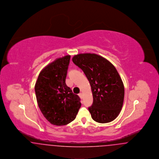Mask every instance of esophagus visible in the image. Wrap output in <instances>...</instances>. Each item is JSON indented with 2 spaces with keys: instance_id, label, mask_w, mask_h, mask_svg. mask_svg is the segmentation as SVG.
<instances>
[{
  "instance_id": "esophagus-1",
  "label": "esophagus",
  "mask_w": 159,
  "mask_h": 159,
  "mask_svg": "<svg viewBox=\"0 0 159 159\" xmlns=\"http://www.w3.org/2000/svg\"><path fill=\"white\" fill-rule=\"evenodd\" d=\"M79 96L80 97V98H83V96H82V93H79Z\"/></svg>"
}]
</instances>
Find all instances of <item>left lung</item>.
Returning <instances> with one entry per match:
<instances>
[{
  "label": "left lung",
  "mask_w": 159,
  "mask_h": 159,
  "mask_svg": "<svg viewBox=\"0 0 159 159\" xmlns=\"http://www.w3.org/2000/svg\"><path fill=\"white\" fill-rule=\"evenodd\" d=\"M88 79L93 95V104L88 108L93 120L106 123L114 120L123 106L125 88L113 65L95 53H80L72 58Z\"/></svg>",
  "instance_id": "1"
}]
</instances>
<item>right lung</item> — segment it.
<instances>
[{
  "instance_id": "obj_1",
  "label": "right lung",
  "mask_w": 159,
  "mask_h": 159,
  "mask_svg": "<svg viewBox=\"0 0 159 159\" xmlns=\"http://www.w3.org/2000/svg\"><path fill=\"white\" fill-rule=\"evenodd\" d=\"M70 55L58 58L43 68L35 84L38 106L44 117L56 126L73 121L81 107L79 97L66 83Z\"/></svg>"
}]
</instances>
